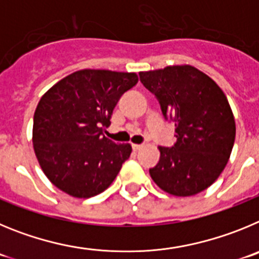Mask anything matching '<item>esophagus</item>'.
I'll list each match as a JSON object with an SVG mask.
<instances>
[{"label":"esophagus","mask_w":259,"mask_h":259,"mask_svg":"<svg viewBox=\"0 0 259 259\" xmlns=\"http://www.w3.org/2000/svg\"><path fill=\"white\" fill-rule=\"evenodd\" d=\"M132 147H133V150H134V151H139L143 146H142V144H132Z\"/></svg>","instance_id":"34e87169"}]
</instances>
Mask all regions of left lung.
I'll return each instance as SVG.
<instances>
[{"label":"left lung","instance_id":"left-lung-1","mask_svg":"<svg viewBox=\"0 0 259 259\" xmlns=\"http://www.w3.org/2000/svg\"><path fill=\"white\" fill-rule=\"evenodd\" d=\"M141 82L157 98L162 115L176 125L173 147H158L151 178L174 196H192L221 176L231 155L235 118L225 93L192 66L141 72Z\"/></svg>","mask_w":259,"mask_h":259}]
</instances>
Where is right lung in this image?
I'll return each instance as SVG.
<instances>
[{
  "instance_id": "obj_1",
  "label": "right lung",
  "mask_w": 259,
  "mask_h": 259,
  "mask_svg": "<svg viewBox=\"0 0 259 259\" xmlns=\"http://www.w3.org/2000/svg\"><path fill=\"white\" fill-rule=\"evenodd\" d=\"M137 73L81 69L62 78L39 99L33 116V148L49 181L88 199L103 192L129 158L132 146L103 135L121 95Z\"/></svg>"
}]
</instances>
